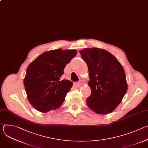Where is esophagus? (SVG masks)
Here are the masks:
<instances>
[{
    "instance_id": "esophagus-1",
    "label": "esophagus",
    "mask_w": 148,
    "mask_h": 148,
    "mask_svg": "<svg viewBox=\"0 0 148 148\" xmlns=\"http://www.w3.org/2000/svg\"><path fill=\"white\" fill-rule=\"evenodd\" d=\"M83 81L82 80H79L78 82H77V84H78V86H82V84H83Z\"/></svg>"
}]
</instances>
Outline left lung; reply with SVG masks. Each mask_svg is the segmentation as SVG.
<instances>
[{"label": "left lung", "instance_id": "obj_1", "mask_svg": "<svg viewBox=\"0 0 148 148\" xmlns=\"http://www.w3.org/2000/svg\"><path fill=\"white\" fill-rule=\"evenodd\" d=\"M79 53L87 63L90 79L91 93L87 99V105L97 114L112 112L128 89L122 66L112 54L103 49H84Z\"/></svg>", "mask_w": 148, "mask_h": 148}]
</instances>
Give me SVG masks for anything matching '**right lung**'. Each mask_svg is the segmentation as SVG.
Returning <instances> with one entry per match:
<instances>
[{
    "label": "right lung",
    "mask_w": 148,
    "mask_h": 148,
    "mask_svg": "<svg viewBox=\"0 0 148 148\" xmlns=\"http://www.w3.org/2000/svg\"><path fill=\"white\" fill-rule=\"evenodd\" d=\"M76 54L75 50H50L29 64L24 86L28 99L36 110L47 112L62 105L73 83L60 78L65 67Z\"/></svg>",
    "instance_id": "1"
}]
</instances>
